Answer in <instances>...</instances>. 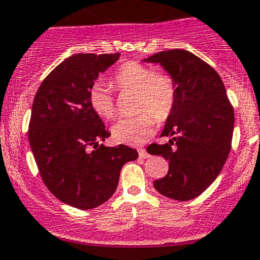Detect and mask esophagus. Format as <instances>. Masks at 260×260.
Segmentation results:
<instances>
[{"mask_svg": "<svg viewBox=\"0 0 260 260\" xmlns=\"http://www.w3.org/2000/svg\"><path fill=\"white\" fill-rule=\"evenodd\" d=\"M138 154H140L141 158H148L149 154L147 153V151L145 148H138Z\"/></svg>", "mask_w": 260, "mask_h": 260, "instance_id": "esophagus-1", "label": "esophagus"}]
</instances>
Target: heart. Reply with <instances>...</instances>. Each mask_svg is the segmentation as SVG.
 <instances>
[{"label":"heart","instance_id":"b5f03b06","mask_svg":"<svg viewBox=\"0 0 260 260\" xmlns=\"http://www.w3.org/2000/svg\"><path fill=\"white\" fill-rule=\"evenodd\" d=\"M113 83L117 88L138 90L135 117L120 118L112 127L114 141L124 145H141L151 136L157 123L166 122L176 106V86L167 75L156 74L153 69L138 62H127L115 72ZM89 103L102 118L114 117L115 103L108 86L94 84L89 90Z\"/></svg>","mask_w":260,"mask_h":260}]
</instances>
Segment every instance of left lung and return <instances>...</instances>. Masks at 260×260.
<instances>
[{
  "instance_id": "1",
  "label": "left lung",
  "mask_w": 260,
  "mask_h": 260,
  "mask_svg": "<svg viewBox=\"0 0 260 260\" xmlns=\"http://www.w3.org/2000/svg\"><path fill=\"white\" fill-rule=\"evenodd\" d=\"M143 61L161 65L177 93L176 106L161 133L171 140L147 148L148 153L169 161L167 175L153 186L166 198L192 200L224 167L232 148L234 109L219 74L192 52L167 50Z\"/></svg>"
}]
</instances>
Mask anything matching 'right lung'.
<instances>
[{
	"mask_svg": "<svg viewBox=\"0 0 260 260\" xmlns=\"http://www.w3.org/2000/svg\"><path fill=\"white\" fill-rule=\"evenodd\" d=\"M120 54H75L60 62L38 89L28 141L44 183L70 206L88 210L106 203L117 188L124 164L138 152L99 145L111 133L89 103L99 74Z\"/></svg>",
	"mask_w": 260,
	"mask_h": 260,
	"instance_id": "right-lung-1",
	"label": "right lung"
}]
</instances>
